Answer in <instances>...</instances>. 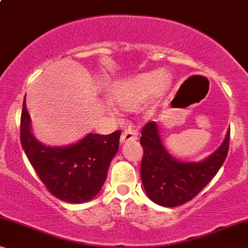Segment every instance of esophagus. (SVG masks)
Listing matches in <instances>:
<instances>
[{
  "label": "esophagus",
  "mask_w": 248,
  "mask_h": 248,
  "mask_svg": "<svg viewBox=\"0 0 248 248\" xmlns=\"http://www.w3.org/2000/svg\"><path fill=\"white\" fill-rule=\"evenodd\" d=\"M138 139V132L134 128L128 127L121 135V143H126L128 141H135Z\"/></svg>",
  "instance_id": "34e87169"
}]
</instances>
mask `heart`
Returning a JSON list of instances; mask_svg holds the SVG:
<instances>
[{
    "mask_svg": "<svg viewBox=\"0 0 248 248\" xmlns=\"http://www.w3.org/2000/svg\"><path fill=\"white\" fill-rule=\"evenodd\" d=\"M170 84L166 72L142 73L118 81L111 87L109 98L115 106L124 110H134L155 93H164Z\"/></svg>",
    "mask_w": 248,
    "mask_h": 248,
    "instance_id": "b5f03b06",
    "label": "heart"
}]
</instances>
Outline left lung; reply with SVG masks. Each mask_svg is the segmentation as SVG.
<instances>
[{
  "label": "left lung",
  "instance_id": "1",
  "mask_svg": "<svg viewBox=\"0 0 248 248\" xmlns=\"http://www.w3.org/2000/svg\"><path fill=\"white\" fill-rule=\"evenodd\" d=\"M141 134L142 183L151 201L166 208L182 205L195 198L218 172L229 149L228 130L222 144L204 160L183 162L166 150L155 122L145 124Z\"/></svg>",
  "mask_w": 248,
  "mask_h": 248
}]
</instances>
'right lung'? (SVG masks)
<instances>
[{"label": "right lung", "instance_id": "add662e5", "mask_svg": "<svg viewBox=\"0 0 248 248\" xmlns=\"http://www.w3.org/2000/svg\"><path fill=\"white\" fill-rule=\"evenodd\" d=\"M121 131L101 135L89 133L77 143L47 147L33 137L30 116L22 104L20 141L23 151L46 188L70 203L93 200L103 187L111 159L118 151Z\"/></svg>", "mask_w": 248, "mask_h": 248}]
</instances>
